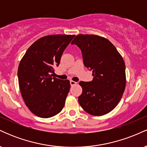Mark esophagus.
Segmentation results:
<instances>
[{
	"instance_id": "34e87169",
	"label": "esophagus",
	"mask_w": 147,
	"mask_h": 147,
	"mask_svg": "<svg viewBox=\"0 0 147 147\" xmlns=\"http://www.w3.org/2000/svg\"><path fill=\"white\" fill-rule=\"evenodd\" d=\"M70 85H71V86H74V85H75V84H77V82H74V81H72V80L70 81Z\"/></svg>"
}]
</instances>
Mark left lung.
<instances>
[{"mask_svg":"<svg viewBox=\"0 0 147 147\" xmlns=\"http://www.w3.org/2000/svg\"><path fill=\"white\" fill-rule=\"evenodd\" d=\"M71 44L82 52L84 65L92 71V82H80L79 103L88 113L102 116L113 111L126 87L125 63L114 45L104 37L78 34Z\"/></svg>","mask_w":147,"mask_h":147,"instance_id":"left-lung-1","label":"left lung"}]
</instances>
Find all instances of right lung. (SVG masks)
<instances>
[{"label": "right lung", "instance_id": "add662e5", "mask_svg": "<svg viewBox=\"0 0 147 147\" xmlns=\"http://www.w3.org/2000/svg\"><path fill=\"white\" fill-rule=\"evenodd\" d=\"M75 35H48L28 49L18 68V85L25 105L38 117H53L62 111L70 90L69 80L52 77L54 67Z\"/></svg>", "mask_w": 147, "mask_h": 147}]
</instances>
